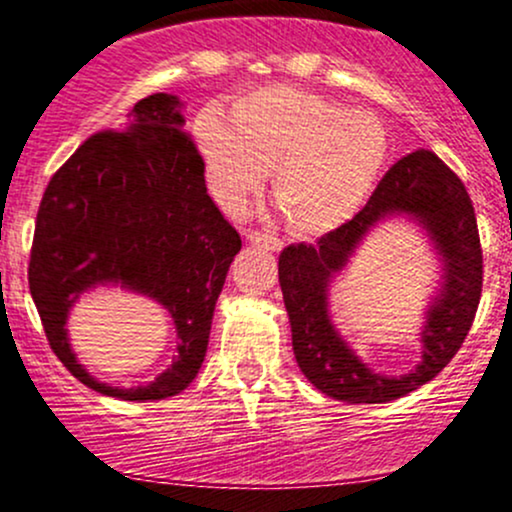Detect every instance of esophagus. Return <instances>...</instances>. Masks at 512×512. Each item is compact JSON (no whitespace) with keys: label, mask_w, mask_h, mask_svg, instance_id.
Listing matches in <instances>:
<instances>
[{"label":"esophagus","mask_w":512,"mask_h":512,"mask_svg":"<svg viewBox=\"0 0 512 512\" xmlns=\"http://www.w3.org/2000/svg\"><path fill=\"white\" fill-rule=\"evenodd\" d=\"M248 240L252 245H260V248L269 250V252H279L281 250V240L269 236V233H260V231H250Z\"/></svg>","instance_id":"34e87169"}]
</instances>
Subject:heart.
Returning a JSON list of instances; mask_svg holds the SVG:
<instances>
[{
  "label": "heart",
  "mask_w": 512,
  "mask_h": 512,
  "mask_svg": "<svg viewBox=\"0 0 512 512\" xmlns=\"http://www.w3.org/2000/svg\"><path fill=\"white\" fill-rule=\"evenodd\" d=\"M195 142L209 190L231 211L274 170L276 209L301 236H325L354 219L390 156L378 117L293 86L240 96L228 125L211 113L199 115Z\"/></svg>",
  "instance_id": "1"
}]
</instances>
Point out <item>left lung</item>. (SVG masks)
I'll list each match as a JSON object with an SVG mask.
<instances>
[{"instance_id":"obj_1","label":"left lung","mask_w":512,"mask_h":512,"mask_svg":"<svg viewBox=\"0 0 512 512\" xmlns=\"http://www.w3.org/2000/svg\"><path fill=\"white\" fill-rule=\"evenodd\" d=\"M399 215L432 240L441 279L420 333L422 361L409 374L385 376L363 364L333 327L329 289L367 233ZM481 267L477 216L462 180L433 151L419 149L399 158L354 219L315 245L296 243L279 255V284L298 368L317 390L349 404L392 402L419 390L460 351L477 315Z\"/></svg>"}]
</instances>
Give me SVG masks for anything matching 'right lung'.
<instances>
[{"mask_svg":"<svg viewBox=\"0 0 512 512\" xmlns=\"http://www.w3.org/2000/svg\"><path fill=\"white\" fill-rule=\"evenodd\" d=\"M182 103L154 93L120 132L88 137L52 175L35 219L28 286L50 349L101 395L149 402L185 390L207 354L211 317L240 236L204 182ZM117 285L151 297L174 317L179 356L139 388L101 384L75 361L66 317L86 290Z\"/></svg>","mask_w":512,"mask_h":512,"instance_id":"right-lung-1","label":"right lung"}]
</instances>
